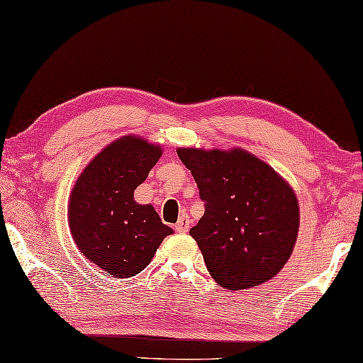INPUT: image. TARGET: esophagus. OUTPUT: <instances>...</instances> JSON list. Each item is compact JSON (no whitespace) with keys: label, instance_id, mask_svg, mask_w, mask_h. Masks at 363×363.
<instances>
[{"label":"esophagus","instance_id":"obj_1","mask_svg":"<svg viewBox=\"0 0 363 363\" xmlns=\"http://www.w3.org/2000/svg\"><path fill=\"white\" fill-rule=\"evenodd\" d=\"M190 218H189V216H181V218L177 220V223H176V231L177 233H187L189 231V228H190Z\"/></svg>","mask_w":363,"mask_h":363}]
</instances>
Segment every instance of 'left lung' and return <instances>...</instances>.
Instances as JSON below:
<instances>
[{"label":"left lung","mask_w":363,"mask_h":363,"mask_svg":"<svg viewBox=\"0 0 363 363\" xmlns=\"http://www.w3.org/2000/svg\"><path fill=\"white\" fill-rule=\"evenodd\" d=\"M200 189L204 216L190 230L220 286L240 291L274 279L293 255L301 214L288 181L242 147H177Z\"/></svg>","instance_id":"1"}]
</instances>
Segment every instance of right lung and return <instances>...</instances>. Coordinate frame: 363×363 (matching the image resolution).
Returning <instances> with one entry per match:
<instances>
[{
  "label": "right lung",
  "instance_id": "obj_1",
  "mask_svg": "<svg viewBox=\"0 0 363 363\" xmlns=\"http://www.w3.org/2000/svg\"><path fill=\"white\" fill-rule=\"evenodd\" d=\"M160 145L125 135L105 146L75 181L69 228L84 257L116 279L140 274L173 230L133 191L162 157Z\"/></svg>",
  "mask_w": 363,
  "mask_h": 363
}]
</instances>
